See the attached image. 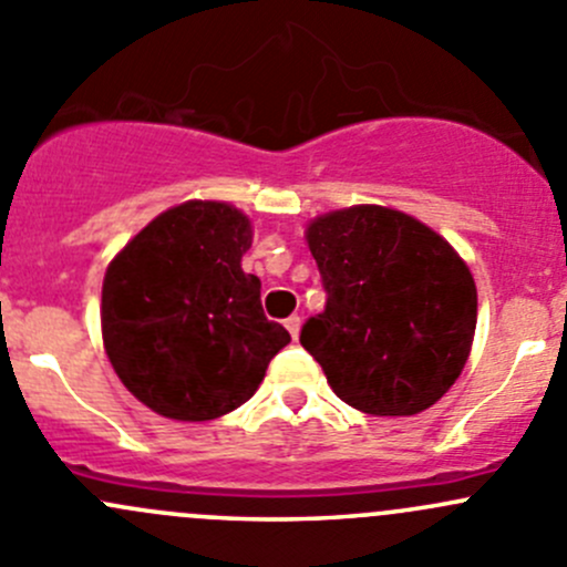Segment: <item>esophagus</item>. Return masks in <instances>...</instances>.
<instances>
[{
  "label": "esophagus",
  "mask_w": 567,
  "mask_h": 567,
  "mask_svg": "<svg viewBox=\"0 0 567 567\" xmlns=\"http://www.w3.org/2000/svg\"><path fill=\"white\" fill-rule=\"evenodd\" d=\"M285 326H288V331H290V337H299V329H301V318L299 316H290L288 320H285Z\"/></svg>",
  "instance_id": "34e87169"
}]
</instances>
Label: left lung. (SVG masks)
I'll return each instance as SVG.
<instances>
[{
    "label": "left lung",
    "mask_w": 567,
    "mask_h": 567,
    "mask_svg": "<svg viewBox=\"0 0 567 567\" xmlns=\"http://www.w3.org/2000/svg\"><path fill=\"white\" fill-rule=\"evenodd\" d=\"M307 244L326 310L301 346L340 400L373 416L431 409L466 364L477 288L461 255L403 210L353 205L318 216Z\"/></svg>",
    "instance_id": "left-lung-1"
}]
</instances>
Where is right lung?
Wrapping results in <instances>:
<instances>
[{"mask_svg":"<svg viewBox=\"0 0 567 567\" xmlns=\"http://www.w3.org/2000/svg\"><path fill=\"white\" fill-rule=\"evenodd\" d=\"M247 216L188 199L158 214L106 268L101 331L125 390L167 420L205 422L255 394L290 342L244 274Z\"/></svg>","mask_w":567,"mask_h":567,"instance_id":"1","label":"right lung"}]
</instances>
